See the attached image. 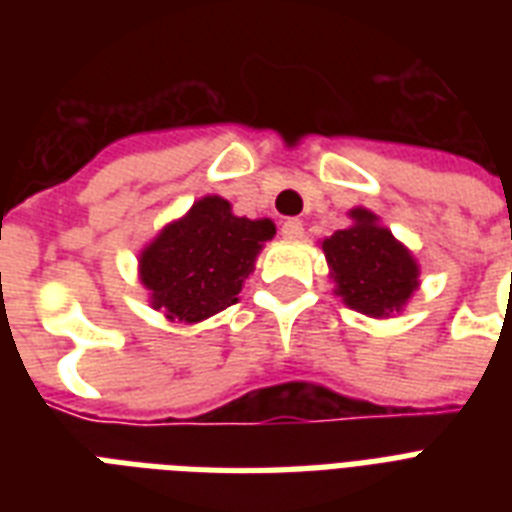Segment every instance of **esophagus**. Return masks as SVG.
<instances>
[{"mask_svg":"<svg viewBox=\"0 0 512 512\" xmlns=\"http://www.w3.org/2000/svg\"><path fill=\"white\" fill-rule=\"evenodd\" d=\"M303 233H305V228H303V223L297 220V217H289V220H284V223H281V236H284L287 241L303 239Z\"/></svg>","mask_w":512,"mask_h":512,"instance_id":"obj_1","label":"esophagus"}]
</instances>
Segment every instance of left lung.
I'll use <instances>...</instances> for the list:
<instances>
[{"instance_id": "8db88e82", "label": "left lung", "mask_w": 512, "mask_h": 512, "mask_svg": "<svg viewBox=\"0 0 512 512\" xmlns=\"http://www.w3.org/2000/svg\"><path fill=\"white\" fill-rule=\"evenodd\" d=\"M353 225L321 241L335 295L342 303L372 319L398 313L420 287V265L401 241L377 223L369 209H350Z\"/></svg>"}]
</instances>
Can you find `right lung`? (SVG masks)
I'll return each mask as SVG.
<instances>
[{
	"instance_id": "right-lung-1",
	"label": "right lung",
	"mask_w": 512,
	"mask_h": 512,
	"mask_svg": "<svg viewBox=\"0 0 512 512\" xmlns=\"http://www.w3.org/2000/svg\"><path fill=\"white\" fill-rule=\"evenodd\" d=\"M273 233L271 220L236 217L225 199L204 196L140 252V281L151 292V305L185 324L225 311L239 300L241 284Z\"/></svg>"
}]
</instances>
